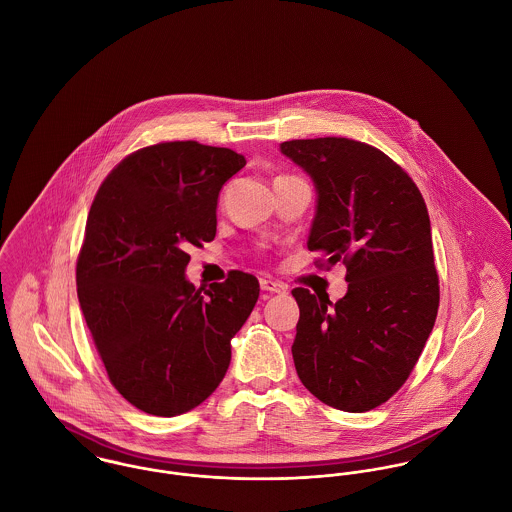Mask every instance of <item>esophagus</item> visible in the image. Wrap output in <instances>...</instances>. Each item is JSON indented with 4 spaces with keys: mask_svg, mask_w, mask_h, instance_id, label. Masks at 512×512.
<instances>
[{
    "mask_svg": "<svg viewBox=\"0 0 512 512\" xmlns=\"http://www.w3.org/2000/svg\"><path fill=\"white\" fill-rule=\"evenodd\" d=\"M260 288H262L264 292L270 293L288 292V286H284V284H280V282H274V280H270V278H262V280H260Z\"/></svg>",
    "mask_w": 512,
    "mask_h": 512,
    "instance_id": "1",
    "label": "esophagus"
}]
</instances>
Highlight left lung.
Returning a JSON list of instances; mask_svg holds the SVG:
<instances>
[{
  "mask_svg": "<svg viewBox=\"0 0 512 512\" xmlns=\"http://www.w3.org/2000/svg\"><path fill=\"white\" fill-rule=\"evenodd\" d=\"M280 151L317 191L307 248L343 262L349 290L337 303L295 288L293 363L323 404L368 412L410 376L439 305L432 226L410 175L380 149L347 138L292 140Z\"/></svg>",
  "mask_w": 512,
  "mask_h": 512,
  "instance_id": "left-lung-1",
  "label": "left lung"
}]
</instances>
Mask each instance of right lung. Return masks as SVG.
I'll use <instances>...</instances> for the list:
<instances>
[{"instance_id":"1","label":"right lung","mask_w":512,"mask_h":512,"mask_svg":"<svg viewBox=\"0 0 512 512\" xmlns=\"http://www.w3.org/2000/svg\"><path fill=\"white\" fill-rule=\"evenodd\" d=\"M244 155L199 142L138 149L100 185L76 262L84 321L114 388L151 416L203 404L230 365V341L260 284L232 270L201 293L187 248L217 234L222 185Z\"/></svg>"}]
</instances>
